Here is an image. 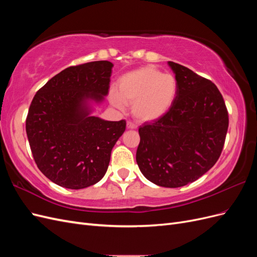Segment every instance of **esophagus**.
I'll list each match as a JSON object with an SVG mask.
<instances>
[{
	"instance_id": "obj_1",
	"label": "esophagus",
	"mask_w": 257,
	"mask_h": 257,
	"mask_svg": "<svg viewBox=\"0 0 257 257\" xmlns=\"http://www.w3.org/2000/svg\"><path fill=\"white\" fill-rule=\"evenodd\" d=\"M126 127H127L128 130H135V128H137V125H136V124H134L133 122L127 121V123H126Z\"/></svg>"
}]
</instances>
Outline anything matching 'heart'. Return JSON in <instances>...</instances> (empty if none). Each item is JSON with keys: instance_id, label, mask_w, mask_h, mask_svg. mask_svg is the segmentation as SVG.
<instances>
[{"instance_id": "b5f03b06", "label": "heart", "mask_w": 257, "mask_h": 257, "mask_svg": "<svg viewBox=\"0 0 257 257\" xmlns=\"http://www.w3.org/2000/svg\"><path fill=\"white\" fill-rule=\"evenodd\" d=\"M177 94L175 76L163 74L154 66H144L121 76L118 92L112 91L110 99L120 109L132 105V112L138 121L152 122L170 110Z\"/></svg>"}]
</instances>
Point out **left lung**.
Instances as JSON below:
<instances>
[{"label":"left lung","instance_id":"1","mask_svg":"<svg viewBox=\"0 0 257 257\" xmlns=\"http://www.w3.org/2000/svg\"><path fill=\"white\" fill-rule=\"evenodd\" d=\"M178 82L170 110L139 127L136 162L143 175L164 188L196 181L219 160L228 128V112L216 85L169 61Z\"/></svg>","mask_w":257,"mask_h":257}]
</instances>
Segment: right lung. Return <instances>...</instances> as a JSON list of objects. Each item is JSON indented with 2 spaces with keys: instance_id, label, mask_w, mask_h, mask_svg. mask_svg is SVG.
Segmentation results:
<instances>
[{
  "instance_id": "right-lung-1",
  "label": "right lung",
  "mask_w": 257,
  "mask_h": 257,
  "mask_svg": "<svg viewBox=\"0 0 257 257\" xmlns=\"http://www.w3.org/2000/svg\"><path fill=\"white\" fill-rule=\"evenodd\" d=\"M112 66L109 61H95L67 67L38 90L30 105L26 131L34 161L63 188L97 183L125 131V120L91 115V103L100 104L108 94Z\"/></svg>"
}]
</instances>
